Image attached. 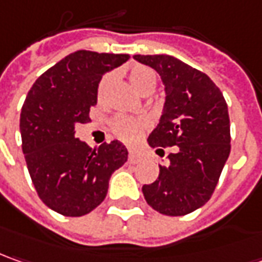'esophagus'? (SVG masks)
<instances>
[{"instance_id": "34e87169", "label": "esophagus", "mask_w": 262, "mask_h": 262, "mask_svg": "<svg viewBox=\"0 0 262 262\" xmlns=\"http://www.w3.org/2000/svg\"><path fill=\"white\" fill-rule=\"evenodd\" d=\"M139 161H140L139 155H138V154H135L133 150H130V152H129V162H130V164H138Z\"/></svg>"}]
</instances>
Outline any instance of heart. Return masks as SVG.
Here are the masks:
<instances>
[{
  "instance_id": "heart-1",
  "label": "heart",
  "mask_w": 262,
  "mask_h": 262,
  "mask_svg": "<svg viewBox=\"0 0 262 262\" xmlns=\"http://www.w3.org/2000/svg\"><path fill=\"white\" fill-rule=\"evenodd\" d=\"M127 78L130 81L135 90H138L140 94L143 93H152L157 85V75L155 72L148 67L143 65H135L129 69ZM113 82V75L107 74L104 75L98 85H97V100L98 103H104L105 95L108 91V86ZM148 122L142 117H130V116H117L112 122V130L119 138L127 143H132L136 139H139L142 133L146 130Z\"/></svg>"
}]
</instances>
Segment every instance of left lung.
Wrapping results in <instances>:
<instances>
[{
    "label": "left lung",
    "instance_id": "1",
    "mask_svg": "<svg viewBox=\"0 0 262 262\" xmlns=\"http://www.w3.org/2000/svg\"><path fill=\"white\" fill-rule=\"evenodd\" d=\"M158 72L167 100L148 143L164 157L172 148L159 177L142 191L146 203L167 216H184L206 204L230 154L228 104L204 72L169 55H135Z\"/></svg>",
    "mask_w": 262,
    "mask_h": 262
}]
</instances>
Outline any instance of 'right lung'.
<instances>
[{"label": "right lung", "instance_id": "1", "mask_svg": "<svg viewBox=\"0 0 262 262\" xmlns=\"http://www.w3.org/2000/svg\"><path fill=\"white\" fill-rule=\"evenodd\" d=\"M129 58L78 50L41 74L27 94L20 116L24 158L37 195L59 214L93 212L105 199L112 174L127 161L123 143L90 148L75 138V126L90 122L103 74Z\"/></svg>", "mask_w": 262, "mask_h": 262}]
</instances>
